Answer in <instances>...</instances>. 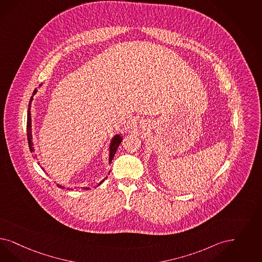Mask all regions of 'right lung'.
<instances>
[{
    "label": "right lung",
    "mask_w": 262,
    "mask_h": 262,
    "mask_svg": "<svg viewBox=\"0 0 262 262\" xmlns=\"http://www.w3.org/2000/svg\"><path fill=\"white\" fill-rule=\"evenodd\" d=\"M39 86H41V84L39 85ZM36 89H35L34 91V93H33V96L31 97V99H30V102H29V107H28V114H27V137H28V143H29V149H30V151L32 152V153H34V151H35V149H34V147H33V142H32V130H31V111H30V107H31V103H32V100H33V97L36 95ZM121 141H122V138H121V136H115L113 137V139H112V141H111V144H110V154H109V163H111V161H112V159L114 158V155L116 153V151H117L118 147H119V145L121 144ZM104 180L101 181L100 183H102ZM99 183V184H100ZM58 187H60V188H62L61 186H59L58 185ZM89 188H83V190H88Z\"/></svg>",
    "instance_id": "right-lung-1"
}]
</instances>
